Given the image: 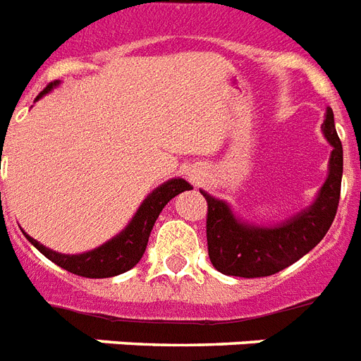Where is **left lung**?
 <instances>
[{
    "mask_svg": "<svg viewBox=\"0 0 361 361\" xmlns=\"http://www.w3.org/2000/svg\"><path fill=\"white\" fill-rule=\"evenodd\" d=\"M322 133L331 144L328 178L320 187L317 200L281 225L243 223L232 214L225 200L202 191L208 202V255L217 271L247 279L268 277L300 260L326 236L336 219L343 178V146L331 109H326Z\"/></svg>",
    "mask_w": 361,
    "mask_h": 361,
    "instance_id": "8db88e82",
    "label": "left lung"
}]
</instances>
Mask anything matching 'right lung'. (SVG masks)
I'll list each match as a JSON object with an SVG mask.
<instances>
[{
    "label": "right lung",
    "instance_id": "right-lung-1",
    "mask_svg": "<svg viewBox=\"0 0 361 361\" xmlns=\"http://www.w3.org/2000/svg\"><path fill=\"white\" fill-rule=\"evenodd\" d=\"M59 82H50L44 90H42L37 99H41L44 93H48L54 86H58ZM35 99V101H37ZM191 185L181 178H174L169 180L163 185H159L157 189H153L144 202L140 204V208L136 209L135 217L130 219V223L125 226L123 231L116 238L109 240L103 245H99L93 251H86L82 255H61L56 252L48 247L41 245L39 241L33 240L31 236L25 234V238L31 241V245H35L39 251L52 260L54 264H58L59 268L67 269L71 274L80 275V277H90V279H101V277H114L123 271H129L130 268H135L136 264L140 262L142 255L146 251L147 240L152 234V228L157 221L159 214L163 212L166 204L183 191H189Z\"/></svg>",
    "mask_w": 361,
    "mask_h": 361
}]
</instances>
